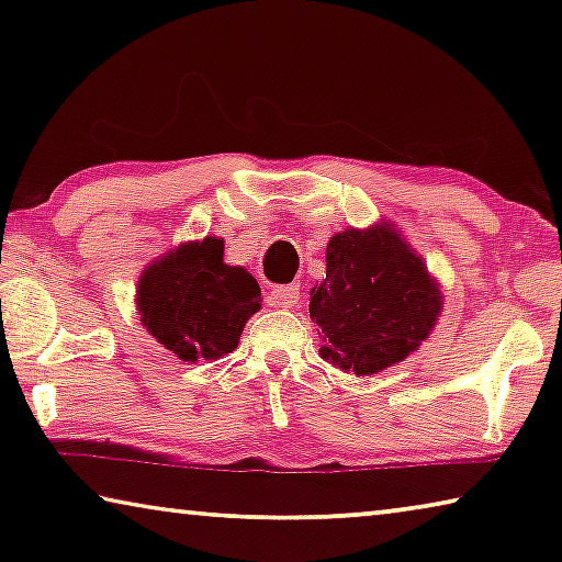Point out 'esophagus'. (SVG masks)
<instances>
[{"label": "esophagus", "mask_w": 562, "mask_h": 562, "mask_svg": "<svg viewBox=\"0 0 562 562\" xmlns=\"http://www.w3.org/2000/svg\"><path fill=\"white\" fill-rule=\"evenodd\" d=\"M300 300V284H282V288H274L270 292L268 302L272 304V307H294Z\"/></svg>", "instance_id": "obj_1"}]
</instances>
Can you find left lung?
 Returning <instances> with one entry per match:
<instances>
[{"label": "left lung", "mask_w": 562, "mask_h": 562, "mask_svg": "<svg viewBox=\"0 0 562 562\" xmlns=\"http://www.w3.org/2000/svg\"><path fill=\"white\" fill-rule=\"evenodd\" d=\"M310 294V317L325 337L322 359L359 376L412 355L443 304L439 282L392 223L331 235L327 278Z\"/></svg>", "instance_id": "8db88e82"}]
</instances>
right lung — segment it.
Returning <instances> with one entry per match:
<instances>
[{
	"label": "right lung",
	"instance_id": "add662e5",
	"mask_svg": "<svg viewBox=\"0 0 562 562\" xmlns=\"http://www.w3.org/2000/svg\"><path fill=\"white\" fill-rule=\"evenodd\" d=\"M223 250L221 237L183 243L138 278L140 325L193 364L231 355L262 302L258 280L245 268L225 265Z\"/></svg>",
	"mask_w": 562,
	"mask_h": 562
}]
</instances>
